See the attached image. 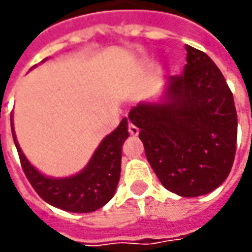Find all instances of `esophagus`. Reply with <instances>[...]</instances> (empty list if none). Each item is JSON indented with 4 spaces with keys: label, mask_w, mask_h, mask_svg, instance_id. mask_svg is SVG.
Instances as JSON below:
<instances>
[{
    "label": "esophagus",
    "mask_w": 252,
    "mask_h": 252,
    "mask_svg": "<svg viewBox=\"0 0 252 252\" xmlns=\"http://www.w3.org/2000/svg\"><path fill=\"white\" fill-rule=\"evenodd\" d=\"M139 127H136L134 125H129V133H130V136H139Z\"/></svg>",
    "instance_id": "obj_1"
}]
</instances>
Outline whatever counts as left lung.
<instances>
[{
	"instance_id": "1",
	"label": "left lung",
	"mask_w": 252,
	"mask_h": 252,
	"mask_svg": "<svg viewBox=\"0 0 252 252\" xmlns=\"http://www.w3.org/2000/svg\"><path fill=\"white\" fill-rule=\"evenodd\" d=\"M187 65L169 77L160 96L129 113L146 157L165 188L184 198L220 187L236 156L237 112L233 94L208 54L185 46Z\"/></svg>"
}]
</instances>
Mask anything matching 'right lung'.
<instances>
[{
  "instance_id": "right-lung-1",
  "label": "right lung",
  "mask_w": 252,
  "mask_h": 252,
  "mask_svg": "<svg viewBox=\"0 0 252 252\" xmlns=\"http://www.w3.org/2000/svg\"><path fill=\"white\" fill-rule=\"evenodd\" d=\"M47 59H44V63ZM127 119L103 137L95 149L88 164L80 172L70 177H49L40 172L26 158L14 130L11 118L12 137L19 154L25 175L37 195L54 208L73 213H90L105 206L115 195L121 178L122 146L129 137Z\"/></svg>"
}]
</instances>
